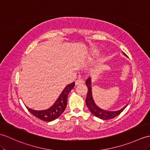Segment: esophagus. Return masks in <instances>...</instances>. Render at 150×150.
Listing matches in <instances>:
<instances>
[{
	"instance_id": "1",
	"label": "esophagus",
	"mask_w": 150,
	"mask_h": 150,
	"mask_svg": "<svg viewBox=\"0 0 150 150\" xmlns=\"http://www.w3.org/2000/svg\"><path fill=\"white\" fill-rule=\"evenodd\" d=\"M84 82V81H83V79L82 78H79L76 80L75 81V84L76 85H81L82 84V83Z\"/></svg>"
}]
</instances>
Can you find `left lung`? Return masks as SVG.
<instances>
[{"mask_svg": "<svg viewBox=\"0 0 150 150\" xmlns=\"http://www.w3.org/2000/svg\"><path fill=\"white\" fill-rule=\"evenodd\" d=\"M123 54H125V53ZM86 84L87 87H88V93H87L86 99V103L87 107H88L90 112H91L94 116L100 118V119H102L103 120H109L110 119H112V118L118 116V115H119L121 112H122V111L128 105L127 104V105H125L121 109L119 110H116V111H108V110L100 109V108H99L96 105L93 98L91 78L89 77L86 80Z\"/></svg>", "mask_w": 150, "mask_h": 150, "instance_id": "8db88e82", "label": "left lung"}]
</instances>
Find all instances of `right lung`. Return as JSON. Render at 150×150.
Here are the masks:
<instances>
[{
  "label": "right lung",
  "mask_w": 150,
  "mask_h": 150,
  "mask_svg": "<svg viewBox=\"0 0 150 150\" xmlns=\"http://www.w3.org/2000/svg\"><path fill=\"white\" fill-rule=\"evenodd\" d=\"M75 82L67 85L65 87L56 102L49 109L43 110H36L27 107L28 110L33 116L44 121H52L57 119L64 112L67 105L68 96L71 90L74 88Z\"/></svg>",
  "instance_id": "1"
}]
</instances>
